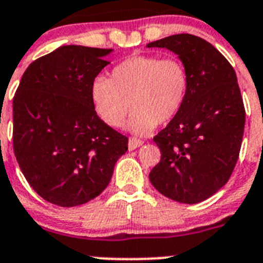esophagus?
Here are the masks:
<instances>
[{"mask_svg":"<svg viewBox=\"0 0 263 263\" xmlns=\"http://www.w3.org/2000/svg\"><path fill=\"white\" fill-rule=\"evenodd\" d=\"M144 144L143 140H140V139H136V137H131L128 140V149L129 151H132V149H136L139 148V146H141Z\"/></svg>","mask_w":263,"mask_h":263,"instance_id":"1","label":"esophagus"}]
</instances>
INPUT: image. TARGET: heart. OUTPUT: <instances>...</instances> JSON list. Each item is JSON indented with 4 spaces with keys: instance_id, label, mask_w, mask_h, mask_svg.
Here are the masks:
<instances>
[{
    "instance_id": "1",
    "label": "heart",
    "mask_w": 263,
    "mask_h": 263,
    "mask_svg": "<svg viewBox=\"0 0 263 263\" xmlns=\"http://www.w3.org/2000/svg\"><path fill=\"white\" fill-rule=\"evenodd\" d=\"M189 87V72L179 59L134 55L118 64L111 79L94 80L91 101L101 120L112 128L122 127L135 108L128 128L148 134L179 114Z\"/></svg>"
}]
</instances>
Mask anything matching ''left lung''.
<instances>
[{"label": "left lung", "mask_w": 263, "mask_h": 263, "mask_svg": "<svg viewBox=\"0 0 263 263\" xmlns=\"http://www.w3.org/2000/svg\"><path fill=\"white\" fill-rule=\"evenodd\" d=\"M146 47L177 53L190 77L182 110L153 137L161 160L149 179L169 199L203 202L228 182L240 155L245 107L236 72L211 43L195 35H172Z\"/></svg>", "instance_id": "left-lung-1"}]
</instances>
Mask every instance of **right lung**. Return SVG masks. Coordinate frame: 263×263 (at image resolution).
<instances>
[{
	"label": "right lung",
	"instance_id": "add662e5",
	"mask_svg": "<svg viewBox=\"0 0 263 263\" xmlns=\"http://www.w3.org/2000/svg\"><path fill=\"white\" fill-rule=\"evenodd\" d=\"M112 49L63 46L28 65L13 99V148L28 184L60 207L102 193L128 137L105 124L91 84Z\"/></svg>",
	"mask_w": 263,
	"mask_h": 263
}]
</instances>
